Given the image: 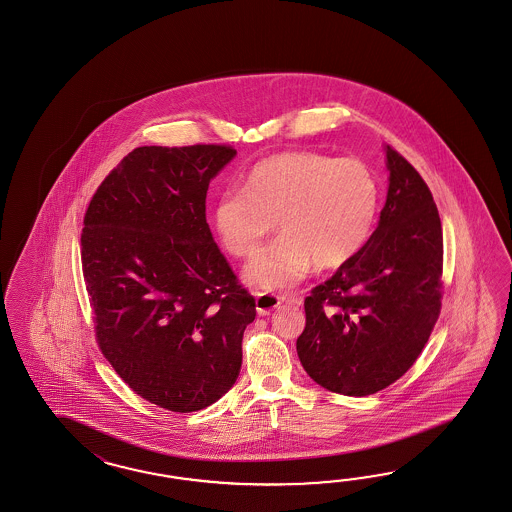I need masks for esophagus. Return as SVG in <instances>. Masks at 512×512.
Listing matches in <instances>:
<instances>
[{"label":"esophagus","instance_id":"obj_1","mask_svg":"<svg viewBox=\"0 0 512 512\" xmlns=\"http://www.w3.org/2000/svg\"><path fill=\"white\" fill-rule=\"evenodd\" d=\"M284 301H292V303H301L295 295L293 297H280L275 293L258 292L256 293V310L260 316H267L273 310H277Z\"/></svg>","mask_w":512,"mask_h":512}]
</instances>
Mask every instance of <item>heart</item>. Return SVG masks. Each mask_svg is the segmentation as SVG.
<instances>
[{"mask_svg": "<svg viewBox=\"0 0 512 512\" xmlns=\"http://www.w3.org/2000/svg\"><path fill=\"white\" fill-rule=\"evenodd\" d=\"M380 209V185L359 159L284 151L256 162L241 190L222 192L213 228L235 258H249L278 222L280 235L247 265L258 290H288L316 265L340 269L365 249Z\"/></svg>", "mask_w": 512, "mask_h": 512, "instance_id": "1", "label": "heart"}]
</instances>
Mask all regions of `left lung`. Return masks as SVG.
<instances>
[{"mask_svg":"<svg viewBox=\"0 0 512 512\" xmlns=\"http://www.w3.org/2000/svg\"><path fill=\"white\" fill-rule=\"evenodd\" d=\"M389 192L365 249L305 299L297 355L338 395H374L421 355L443 297V234L421 174L387 146Z\"/></svg>","mask_w":512,"mask_h":512,"instance_id":"left-lung-1","label":"left lung"}]
</instances>
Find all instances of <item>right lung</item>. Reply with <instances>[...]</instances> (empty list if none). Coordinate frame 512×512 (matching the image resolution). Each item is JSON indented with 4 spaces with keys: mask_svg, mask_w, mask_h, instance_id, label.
<instances>
[{
    "mask_svg": "<svg viewBox=\"0 0 512 512\" xmlns=\"http://www.w3.org/2000/svg\"><path fill=\"white\" fill-rule=\"evenodd\" d=\"M224 144L144 146L104 177L82 228L95 338L117 376L177 413L207 408L239 376L256 301L205 220Z\"/></svg>",
    "mask_w": 512,
    "mask_h": 512,
    "instance_id": "right-lung-1",
    "label": "right lung"
}]
</instances>
